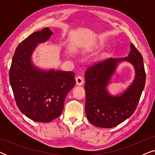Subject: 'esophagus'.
I'll use <instances>...</instances> for the list:
<instances>
[{
    "label": "esophagus",
    "mask_w": 155,
    "mask_h": 155,
    "mask_svg": "<svg viewBox=\"0 0 155 155\" xmlns=\"http://www.w3.org/2000/svg\"><path fill=\"white\" fill-rule=\"evenodd\" d=\"M75 80H76V84H78V85H82V84L84 83V80L81 76H78V77L76 78Z\"/></svg>",
    "instance_id": "34e87169"
}]
</instances>
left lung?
Segmentation results:
<instances>
[{
  "label": "left lung",
  "instance_id": "obj_1",
  "mask_svg": "<svg viewBox=\"0 0 155 155\" xmlns=\"http://www.w3.org/2000/svg\"><path fill=\"white\" fill-rule=\"evenodd\" d=\"M124 61L134 67V80L122 93L112 95L106 87L118 65ZM84 78L87 118L97 127L113 128L130 117L139 102L146 79L143 56L131 43L128 57L111 58L97 63L87 70Z\"/></svg>",
  "mask_w": 155,
  "mask_h": 155
}]
</instances>
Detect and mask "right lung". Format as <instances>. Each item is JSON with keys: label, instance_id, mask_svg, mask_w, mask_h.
<instances>
[{"label": "right lung", "instance_id": "obj_1", "mask_svg": "<svg viewBox=\"0 0 155 155\" xmlns=\"http://www.w3.org/2000/svg\"><path fill=\"white\" fill-rule=\"evenodd\" d=\"M52 34L45 27L23 40L16 48L10 69V83L17 106L24 115L37 122L48 123L58 118L65 97L75 84L73 72L44 70L33 63L34 51Z\"/></svg>", "mask_w": 155, "mask_h": 155}]
</instances>
